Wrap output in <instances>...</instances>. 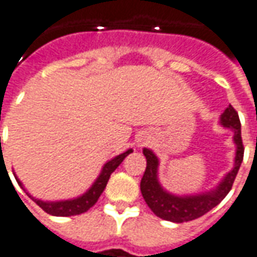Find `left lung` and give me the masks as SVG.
I'll return each mask as SVG.
<instances>
[{"mask_svg": "<svg viewBox=\"0 0 257 257\" xmlns=\"http://www.w3.org/2000/svg\"><path fill=\"white\" fill-rule=\"evenodd\" d=\"M220 125L223 128L233 131V142L236 145L233 168L226 173L223 179L217 183L216 188L209 192H202L196 195H175L171 193L158 179V168H159V158L154 154V151L144 148V155L146 158V169L142 181H141V192L145 199L146 205L156 216L175 222L183 223L193 219L203 216L210 209L217 206L225 196L232 189L234 178L239 172L240 164L243 161V144H242V134H240V120L239 115L234 111L232 105H229L225 112L220 115Z\"/></svg>", "mask_w": 257, "mask_h": 257, "instance_id": "obj_1", "label": "left lung"}]
</instances>
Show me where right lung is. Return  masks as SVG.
Masks as SVG:
<instances>
[{"label":"right lung","instance_id":"add662e5","mask_svg":"<svg viewBox=\"0 0 257 257\" xmlns=\"http://www.w3.org/2000/svg\"><path fill=\"white\" fill-rule=\"evenodd\" d=\"M134 151L132 149H128V151H125L123 154H120V155L115 156V158H112L111 161H108L106 164L103 165V168H102L101 173H99V176L96 178V181L93 182L92 186L89 188V189L86 190L85 193H82L81 196H78V198H74V199H67V200H41V199H35L34 196H31L27 189L24 188L23 182L20 181L17 176H15V179L18 182V185L25 190V193L31 198L41 209H44L47 213L49 215H52V216H74V215H81V213H84L86 212L89 208H92L93 205L96 203V200L99 199V196H101V193L105 189V186H106V183L109 181V176H111V173L122 164V161L129 155V154H132Z\"/></svg>","mask_w":257,"mask_h":257}]
</instances>
